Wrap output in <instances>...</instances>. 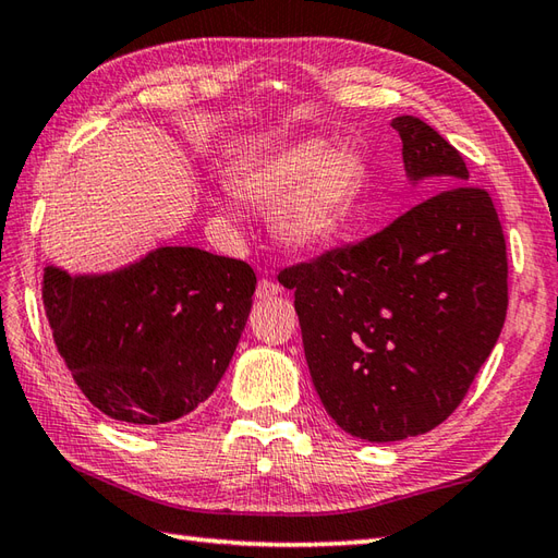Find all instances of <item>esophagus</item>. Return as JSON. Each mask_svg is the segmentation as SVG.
<instances>
[{"mask_svg":"<svg viewBox=\"0 0 558 558\" xmlns=\"http://www.w3.org/2000/svg\"><path fill=\"white\" fill-rule=\"evenodd\" d=\"M281 293V287L277 281H271V279H259V283H257V299L259 301H269V299H275V295H279Z\"/></svg>","mask_w":558,"mask_h":558,"instance_id":"obj_1","label":"esophagus"}]
</instances>
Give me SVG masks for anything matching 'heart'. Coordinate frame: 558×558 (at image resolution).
Segmentation results:
<instances>
[{"instance_id": "heart-1", "label": "heart", "mask_w": 558, "mask_h": 558, "mask_svg": "<svg viewBox=\"0 0 558 558\" xmlns=\"http://www.w3.org/2000/svg\"><path fill=\"white\" fill-rule=\"evenodd\" d=\"M367 185V165L353 147L305 138L243 165L233 191L215 205L225 217L239 215V197L269 209L271 239L293 255H315L351 231Z\"/></svg>"}]
</instances>
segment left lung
<instances>
[{
  "label": "left lung",
  "mask_w": 558,
  "mask_h": 558,
  "mask_svg": "<svg viewBox=\"0 0 558 558\" xmlns=\"http://www.w3.org/2000/svg\"><path fill=\"white\" fill-rule=\"evenodd\" d=\"M427 201L363 243L283 269L303 349L329 417L387 444L435 429L463 401L497 343L509 265L497 209L468 185L461 153L417 117L391 121Z\"/></svg>",
  "instance_id": "8db88e82"
}]
</instances>
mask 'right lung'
I'll use <instances>...</instances> for the list:
<instances>
[{
  "mask_svg": "<svg viewBox=\"0 0 558 558\" xmlns=\"http://www.w3.org/2000/svg\"><path fill=\"white\" fill-rule=\"evenodd\" d=\"M255 271L193 245L153 247L109 271L45 267L43 301L73 381L135 429L193 413L225 377L253 307Z\"/></svg>",
  "mask_w": 558,
  "mask_h": 558,
  "instance_id": "add662e5",
  "label": "right lung"
}]
</instances>
